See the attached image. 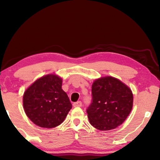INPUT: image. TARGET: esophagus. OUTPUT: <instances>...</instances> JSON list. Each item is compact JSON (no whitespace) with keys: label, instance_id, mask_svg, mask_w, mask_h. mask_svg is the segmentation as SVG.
<instances>
[{"label":"esophagus","instance_id":"34e87169","mask_svg":"<svg viewBox=\"0 0 160 160\" xmlns=\"http://www.w3.org/2000/svg\"><path fill=\"white\" fill-rule=\"evenodd\" d=\"M73 106L74 107H81L82 106V102H81V101H77L76 102H73Z\"/></svg>","mask_w":160,"mask_h":160}]
</instances>
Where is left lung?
<instances>
[{
    "instance_id": "obj_1",
    "label": "left lung",
    "mask_w": 160,
    "mask_h": 160,
    "mask_svg": "<svg viewBox=\"0 0 160 160\" xmlns=\"http://www.w3.org/2000/svg\"><path fill=\"white\" fill-rule=\"evenodd\" d=\"M92 102L87 110L89 122L99 130H111L123 123L132 111L133 94L113 76L97 78L92 85Z\"/></svg>"
}]
</instances>
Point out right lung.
<instances>
[{
    "instance_id": "right-lung-1",
    "label": "right lung",
    "mask_w": 160,
    "mask_h": 160,
    "mask_svg": "<svg viewBox=\"0 0 160 160\" xmlns=\"http://www.w3.org/2000/svg\"><path fill=\"white\" fill-rule=\"evenodd\" d=\"M62 78L55 73L43 76L26 89L23 108L36 125L53 128L64 122L72 108L68 95L62 89Z\"/></svg>"
}]
</instances>
